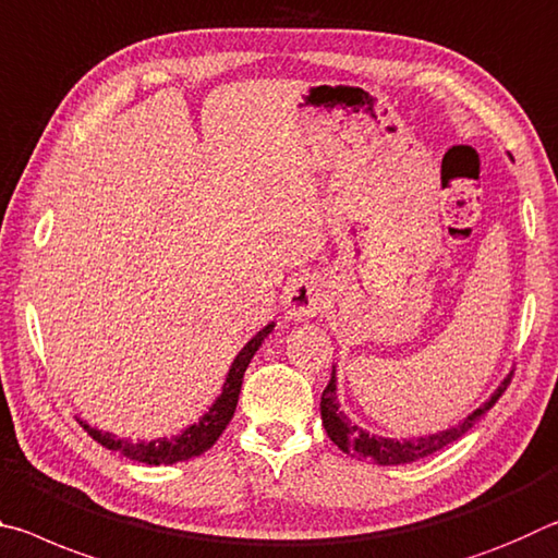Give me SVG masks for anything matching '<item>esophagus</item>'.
I'll list each match as a JSON object with an SVG mask.
<instances>
[{
	"label": "esophagus",
	"instance_id": "34e87169",
	"mask_svg": "<svg viewBox=\"0 0 558 558\" xmlns=\"http://www.w3.org/2000/svg\"><path fill=\"white\" fill-rule=\"evenodd\" d=\"M326 299L328 291L324 279L316 274H301L284 289V314L289 322H306V318L322 314Z\"/></svg>",
	"mask_w": 558,
	"mask_h": 558
}]
</instances>
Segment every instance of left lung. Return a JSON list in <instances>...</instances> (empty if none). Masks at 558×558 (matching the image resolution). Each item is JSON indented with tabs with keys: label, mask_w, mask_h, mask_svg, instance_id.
I'll use <instances>...</instances> for the list:
<instances>
[{
	"label": "left lung",
	"mask_w": 558,
	"mask_h": 558,
	"mask_svg": "<svg viewBox=\"0 0 558 558\" xmlns=\"http://www.w3.org/2000/svg\"><path fill=\"white\" fill-rule=\"evenodd\" d=\"M509 378H511V373L499 383L497 390L492 392L485 403H482L480 408H474L468 417H462L460 423L447 427V430L398 440V437H383V435L363 430L361 425H353L351 420L345 417V413L341 410V403H339V396H336V386H339V380H336V365H333L331 380H328V386L322 396V423H324L326 435L331 437V442L336 447H341V450L345 454H351V458H359V460L373 462V464H408V462L423 460V458H427V454H433L437 450H442V447H447L454 440H460L464 433L472 430V425L477 423V420L497 403V398L505 392Z\"/></svg>",
	"instance_id": "8db88e82"
}]
</instances>
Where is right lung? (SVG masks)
Returning <instances> with one entry per match:
<instances>
[{
	"label": "right lung",
	"mask_w": 558,
	"mask_h": 558,
	"mask_svg": "<svg viewBox=\"0 0 558 558\" xmlns=\"http://www.w3.org/2000/svg\"><path fill=\"white\" fill-rule=\"evenodd\" d=\"M274 326L277 324L269 322L262 328V331H257L250 341H246L244 349L234 355L230 371H227V378L222 383V392H219V396L213 400V405H209L205 413L197 417V423L187 425L185 430H180L178 435L133 442V440H125V437H116L113 433L98 430V427L88 425L86 420H81V417H76V420L96 442L104 445L106 450L121 452L128 460L153 464V468H158V464H175V462L193 460V458H197V454L207 452L209 447L219 440V435L227 430V425H230V420L234 417L236 400H240L246 365H250V361L254 359V353L262 349L264 339H267V336L274 331Z\"/></svg>",
	"instance_id": "add662e5"
}]
</instances>
